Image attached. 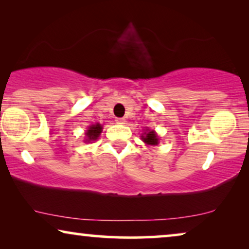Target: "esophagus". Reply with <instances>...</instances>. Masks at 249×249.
Wrapping results in <instances>:
<instances>
[{"mask_svg": "<svg viewBox=\"0 0 249 249\" xmlns=\"http://www.w3.org/2000/svg\"><path fill=\"white\" fill-rule=\"evenodd\" d=\"M117 124H125V118H116Z\"/></svg>", "mask_w": 249, "mask_h": 249, "instance_id": "obj_1", "label": "esophagus"}]
</instances>
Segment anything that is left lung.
<instances>
[{
	"label": "left lung",
	"instance_id": "1",
	"mask_svg": "<svg viewBox=\"0 0 249 249\" xmlns=\"http://www.w3.org/2000/svg\"><path fill=\"white\" fill-rule=\"evenodd\" d=\"M144 134L145 135H142L141 138L145 143L151 144V145H156L158 143V137L154 131H148V133H144Z\"/></svg>",
	"mask_w": 249,
	"mask_h": 249
}]
</instances>
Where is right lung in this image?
Returning a JSON list of instances; mask_svg holds the SVG:
<instances>
[{
	"mask_svg": "<svg viewBox=\"0 0 249 249\" xmlns=\"http://www.w3.org/2000/svg\"><path fill=\"white\" fill-rule=\"evenodd\" d=\"M102 131V126L100 124H95V125H91L90 127H89V130L86 131V141H94L97 140L99 138V135H100Z\"/></svg>",
	"mask_w": 249,
	"mask_h": 249,
	"instance_id": "obj_1",
	"label": "right lung"
}]
</instances>
